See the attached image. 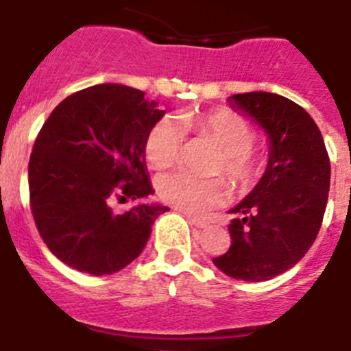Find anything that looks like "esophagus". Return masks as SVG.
<instances>
[{"label":"esophagus","mask_w":351,"mask_h":351,"mask_svg":"<svg viewBox=\"0 0 351 351\" xmlns=\"http://www.w3.org/2000/svg\"><path fill=\"white\" fill-rule=\"evenodd\" d=\"M186 217H188L189 223H191V226H195V228H198V229H205V228H208V223H210L208 220L199 219V217L191 215V213H186Z\"/></svg>","instance_id":"1"}]
</instances>
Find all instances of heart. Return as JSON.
Wrapping results in <instances>:
<instances>
[{"label":"heart","mask_w":351,"mask_h":351,"mask_svg":"<svg viewBox=\"0 0 351 351\" xmlns=\"http://www.w3.org/2000/svg\"><path fill=\"white\" fill-rule=\"evenodd\" d=\"M184 131L210 139L219 146L220 158L213 173L226 176L239 191L255 188L265 176L269 156L253 148L255 128L229 108H213L202 113H186L178 120L163 117L152 125L145 138V158L152 169L173 165L181 155ZM158 196L169 205L188 213L203 215L228 198V184L220 178L198 179L188 172L165 173L156 182Z\"/></svg>","instance_id":"b5f03b06"}]
</instances>
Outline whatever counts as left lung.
<instances>
[{"label": "left lung", "instance_id": "8db88e82", "mask_svg": "<svg viewBox=\"0 0 351 351\" xmlns=\"http://www.w3.org/2000/svg\"><path fill=\"white\" fill-rule=\"evenodd\" d=\"M229 99L265 129L270 155L262 181L231 210V246L213 263L229 278L260 282L296 265L315 241L331 163L317 123L295 101L263 91Z\"/></svg>", "mask_w": 351, "mask_h": 351}]
</instances>
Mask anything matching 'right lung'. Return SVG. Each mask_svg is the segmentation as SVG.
Segmentation results:
<instances>
[{"instance_id":"right-lung-1","label":"right lung","mask_w":351,"mask_h":351,"mask_svg":"<svg viewBox=\"0 0 351 351\" xmlns=\"http://www.w3.org/2000/svg\"><path fill=\"white\" fill-rule=\"evenodd\" d=\"M163 113L139 89L98 84L63 99L43 123L29 160V193L36 228L56 258L93 276L138 258L169 208L153 203L115 213L112 205L155 193L143 146Z\"/></svg>"}]
</instances>
